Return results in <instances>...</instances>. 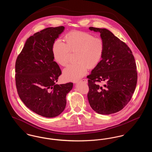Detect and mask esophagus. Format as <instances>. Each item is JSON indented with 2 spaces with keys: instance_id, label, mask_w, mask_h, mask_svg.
Returning <instances> with one entry per match:
<instances>
[{
  "instance_id": "34e87169",
  "label": "esophagus",
  "mask_w": 152,
  "mask_h": 152,
  "mask_svg": "<svg viewBox=\"0 0 152 152\" xmlns=\"http://www.w3.org/2000/svg\"><path fill=\"white\" fill-rule=\"evenodd\" d=\"M79 82H80V83H85V84H87V83H88V80L87 79H82L81 80H80V81ZM78 83V81H76V83Z\"/></svg>"
}]
</instances>
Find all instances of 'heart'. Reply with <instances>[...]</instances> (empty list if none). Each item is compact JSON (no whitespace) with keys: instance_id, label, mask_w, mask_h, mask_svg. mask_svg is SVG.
Returning <instances> with one entry per match:
<instances>
[{"instance_id":"obj_1","label":"heart","mask_w":152,"mask_h":152,"mask_svg":"<svg viewBox=\"0 0 152 152\" xmlns=\"http://www.w3.org/2000/svg\"><path fill=\"white\" fill-rule=\"evenodd\" d=\"M65 43L60 38L56 39L52 47L55 60L65 66L69 61L71 51H79L76 60L78 63L68 65L63 70L65 79L77 81L83 77L88 68H94L99 64L102 58L104 43L101 37L88 32L73 31L66 36Z\"/></svg>"}]
</instances>
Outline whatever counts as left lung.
Listing matches in <instances>:
<instances>
[{"label": "left lung", "mask_w": 152, "mask_h": 152, "mask_svg": "<svg viewBox=\"0 0 152 152\" xmlns=\"http://www.w3.org/2000/svg\"><path fill=\"white\" fill-rule=\"evenodd\" d=\"M100 33L104 51L100 62L87 76L88 99L99 114L110 115L123 109L130 101L137 81L134 56L127 45L105 28L91 27ZM106 84L101 86L98 82Z\"/></svg>", "instance_id": "1"}]
</instances>
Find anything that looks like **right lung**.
Masks as SVG:
<instances>
[{"mask_svg":"<svg viewBox=\"0 0 152 152\" xmlns=\"http://www.w3.org/2000/svg\"><path fill=\"white\" fill-rule=\"evenodd\" d=\"M65 27H50L27 40L15 64V81L19 97L31 110L52 118L64 110L66 96L72 83L56 84L61 71L54 61L52 47Z\"/></svg>","mask_w":152,"mask_h":152,"instance_id":"obj_1","label":"right lung"}]
</instances>
